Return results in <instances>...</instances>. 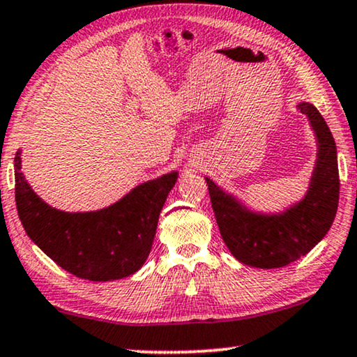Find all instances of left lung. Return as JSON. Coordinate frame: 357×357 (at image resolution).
<instances>
[{
    "label": "left lung",
    "instance_id": "8db88e82",
    "mask_svg": "<svg viewBox=\"0 0 357 357\" xmlns=\"http://www.w3.org/2000/svg\"><path fill=\"white\" fill-rule=\"evenodd\" d=\"M317 137V161L302 201L284 212H255L206 178L220 235L240 263L282 268L305 256L328 234L338 211L340 174L336 144L325 119L310 102H298Z\"/></svg>",
    "mask_w": 357,
    "mask_h": 357
}]
</instances>
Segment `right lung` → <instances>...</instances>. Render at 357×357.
I'll return each mask as SVG.
<instances>
[{"instance_id": "right-lung-1", "label": "right lung", "mask_w": 357, "mask_h": 357, "mask_svg": "<svg viewBox=\"0 0 357 357\" xmlns=\"http://www.w3.org/2000/svg\"><path fill=\"white\" fill-rule=\"evenodd\" d=\"M17 215L29 238L60 268L88 281H116L149 258L166 197L178 171L142 183L112 206L94 212H63L32 191L14 156Z\"/></svg>"}]
</instances>
